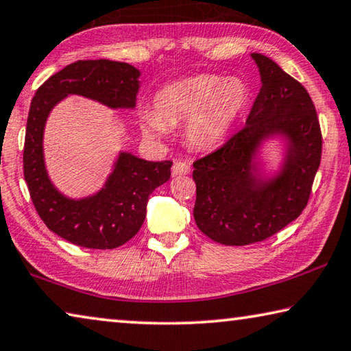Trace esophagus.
Instances as JSON below:
<instances>
[{
    "label": "esophagus",
    "instance_id": "34e87169",
    "mask_svg": "<svg viewBox=\"0 0 351 351\" xmlns=\"http://www.w3.org/2000/svg\"><path fill=\"white\" fill-rule=\"evenodd\" d=\"M189 171H191V165H189L187 162H176L173 164V167H171V173H173V176H180V175H187Z\"/></svg>",
    "mask_w": 351,
    "mask_h": 351
}]
</instances>
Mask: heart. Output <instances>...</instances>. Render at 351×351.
<instances>
[{"label":"heart","mask_w":351,"mask_h":351,"mask_svg":"<svg viewBox=\"0 0 351 351\" xmlns=\"http://www.w3.org/2000/svg\"><path fill=\"white\" fill-rule=\"evenodd\" d=\"M252 90L241 77L195 75L171 82L153 95V112L141 115L142 134L160 141L167 125L184 124L187 143L209 149L223 141L250 104Z\"/></svg>","instance_id":"1"}]
</instances>
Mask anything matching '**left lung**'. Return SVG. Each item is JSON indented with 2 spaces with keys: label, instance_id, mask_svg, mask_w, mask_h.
Instances as JSON below:
<instances>
[{
  "label": "left lung",
  "instance_id": "1",
  "mask_svg": "<svg viewBox=\"0 0 351 351\" xmlns=\"http://www.w3.org/2000/svg\"><path fill=\"white\" fill-rule=\"evenodd\" d=\"M259 95L245 128L223 147L193 162V219L203 234L223 245H250L276 234L302 214L322 156V134L306 88L275 60L252 53ZM282 143L275 167L262 159Z\"/></svg>",
  "mask_w": 351,
  "mask_h": 351
}]
</instances>
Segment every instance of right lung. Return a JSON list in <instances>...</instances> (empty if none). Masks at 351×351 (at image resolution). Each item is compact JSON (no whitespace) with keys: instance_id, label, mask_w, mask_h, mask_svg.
Here are the masks:
<instances>
[{"instance_id":"right-lung-1","label":"right lung","mask_w":351,"mask_h":351,"mask_svg":"<svg viewBox=\"0 0 351 351\" xmlns=\"http://www.w3.org/2000/svg\"><path fill=\"white\" fill-rule=\"evenodd\" d=\"M141 70L125 62L97 59L66 65L37 88L26 123L23 169L34 208L54 234L77 247L112 250L137 234L147 215L148 197L170 180V160L153 162L120 149L103 187L71 198L48 175L43 137L51 110L80 95L112 110L136 108Z\"/></svg>"}]
</instances>
